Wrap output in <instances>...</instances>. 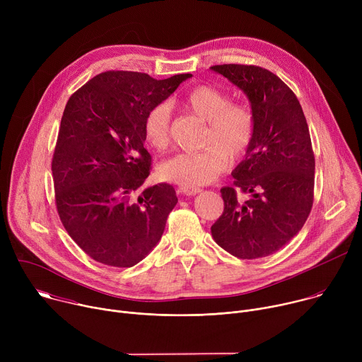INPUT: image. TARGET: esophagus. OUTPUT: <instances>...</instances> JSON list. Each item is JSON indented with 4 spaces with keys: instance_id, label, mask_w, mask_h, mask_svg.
Returning a JSON list of instances; mask_svg holds the SVG:
<instances>
[{
    "instance_id": "1",
    "label": "esophagus",
    "mask_w": 362,
    "mask_h": 362,
    "mask_svg": "<svg viewBox=\"0 0 362 362\" xmlns=\"http://www.w3.org/2000/svg\"><path fill=\"white\" fill-rule=\"evenodd\" d=\"M179 190H180L183 194H186V196H194V194L200 193V189H199V187H189V186H182Z\"/></svg>"
}]
</instances>
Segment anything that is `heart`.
I'll return each mask as SVG.
<instances>
[{
	"label": "heart",
	"mask_w": 362,
	"mask_h": 362,
	"mask_svg": "<svg viewBox=\"0 0 362 362\" xmlns=\"http://www.w3.org/2000/svg\"><path fill=\"white\" fill-rule=\"evenodd\" d=\"M183 105L197 117L208 122L204 144L200 151L179 153L165 162L159 173L165 180L199 187L212 183L249 148L255 136L252 112L242 105H232L230 97L212 87L199 86L183 100ZM147 141L158 150H165L170 141V107L166 103L153 106L144 119Z\"/></svg>",
	"instance_id": "1"
}]
</instances>
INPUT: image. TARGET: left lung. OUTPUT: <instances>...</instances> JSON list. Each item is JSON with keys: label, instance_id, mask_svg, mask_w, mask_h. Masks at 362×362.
<instances>
[{"label": "left lung", "instance_id": "8db88e82", "mask_svg": "<svg viewBox=\"0 0 362 362\" xmlns=\"http://www.w3.org/2000/svg\"><path fill=\"white\" fill-rule=\"evenodd\" d=\"M245 93L255 136L235 168L233 185L251 199L242 204L234 187H222V216L212 225L215 242L240 259L282 249L303 226L314 202L315 159L306 119L292 90L256 66L211 67Z\"/></svg>", "mask_w": 362, "mask_h": 362}]
</instances>
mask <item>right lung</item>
<instances>
[{
	"mask_svg": "<svg viewBox=\"0 0 362 362\" xmlns=\"http://www.w3.org/2000/svg\"><path fill=\"white\" fill-rule=\"evenodd\" d=\"M190 77L107 71L69 98L51 165L56 203L66 230L94 261L132 268L162 239L177 197L172 185L144 186L151 162L144 119Z\"/></svg>",
	"mask_w": 362,
	"mask_h": 362,
	"instance_id": "right-lung-1",
	"label": "right lung"
}]
</instances>
